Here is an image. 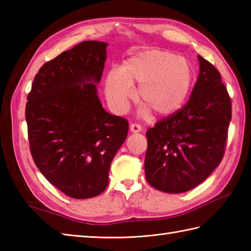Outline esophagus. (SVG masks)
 Masks as SVG:
<instances>
[{
    "label": "esophagus",
    "instance_id": "esophagus-1",
    "mask_svg": "<svg viewBox=\"0 0 251 251\" xmlns=\"http://www.w3.org/2000/svg\"><path fill=\"white\" fill-rule=\"evenodd\" d=\"M142 130L141 126L138 124H131L130 125V131L134 132V134H137V132H140Z\"/></svg>",
    "mask_w": 251,
    "mask_h": 251
}]
</instances>
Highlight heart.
<instances>
[{"label":"heart","mask_w":251,"mask_h":251,"mask_svg":"<svg viewBox=\"0 0 251 251\" xmlns=\"http://www.w3.org/2000/svg\"><path fill=\"white\" fill-rule=\"evenodd\" d=\"M193 83V68L184 57L161 50H143L124 61L121 70L112 69L105 79V94L110 103L117 111L128 108L135 98L134 85L138 87V97L148 109L159 116L175 113L184 101Z\"/></svg>","instance_id":"obj_1"}]
</instances>
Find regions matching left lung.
Segmentation results:
<instances>
[{
  "mask_svg": "<svg viewBox=\"0 0 251 251\" xmlns=\"http://www.w3.org/2000/svg\"><path fill=\"white\" fill-rule=\"evenodd\" d=\"M200 74L182 109L147 131L146 178L166 193H183L206 180L225 154L232 104L219 71L197 56Z\"/></svg>",
  "mask_w": 251,
  "mask_h": 251,
  "instance_id": "obj_1",
  "label": "left lung"
}]
</instances>
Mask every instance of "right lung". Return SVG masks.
<instances>
[{
	"label": "right lung",
	"instance_id": "1",
	"mask_svg": "<svg viewBox=\"0 0 251 251\" xmlns=\"http://www.w3.org/2000/svg\"><path fill=\"white\" fill-rule=\"evenodd\" d=\"M106 46L85 41L46 62L26 98L36 167L52 185L77 200L105 190L112 159L128 134V122L108 113L97 94Z\"/></svg>",
	"mask_w": 251,
	"mask_h": 251
}]
</instances>
